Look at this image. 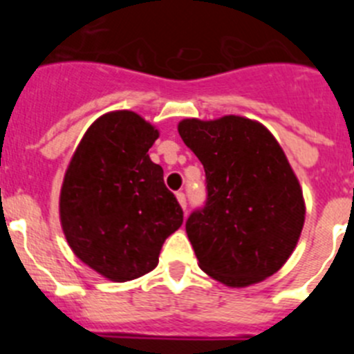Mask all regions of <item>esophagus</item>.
Listing matches in <instances>:
<instances>
[{
  "mask_svg": "<svg viewBox=\"0 0 354 354\" xmlns=\"http://www.w3.org/2000/svg\"><path fill=\"white\" fill-rule=\"evenodd\" d=\"M176 198H178V202H180V205L183 207V210H187V197H185L183 192H178Z\"/></svg>",
  "mask_w": 354,
  "mask_h": 354,
  "instance_id": "1",
  "label": "esophagus"
}]
</instances>
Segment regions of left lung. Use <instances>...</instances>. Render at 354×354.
Instances as JSON below:
<instances>
[{"label": "left lung", "mask_w": 354, "mask_h": 354, "mask_svg": "<svg viewBox=\"0 0 354 354\" xmlns=\"http://www.w3.org/2000/svg\"><path fill=\"white\" fill-rule=\"evenodd\" d=\"M178 131L205 169V205L187 219L198 266L245 288L286 263L305 223L298 178L263 124L243 116L183 120Z\"/></svg>", "instance_id": "1"}]
</instances>
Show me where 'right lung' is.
<instances>
[{"label":"right lung","instance_id":"obj_1","mask_svg":"<svg viewBox=\"0 0 354 354\" xmlns=\"http://www.w3.org/2000/svg\"><path fill=\"white\" fill-rule=\"evenodd\" d=\"M159 131L133 111H113L88 127L59 195L68 245L91 269L116 283L156 269L162 243L183 224L149 149Z\"/></svg>","mask_w":354,"mask_h":354}]
</instances>
